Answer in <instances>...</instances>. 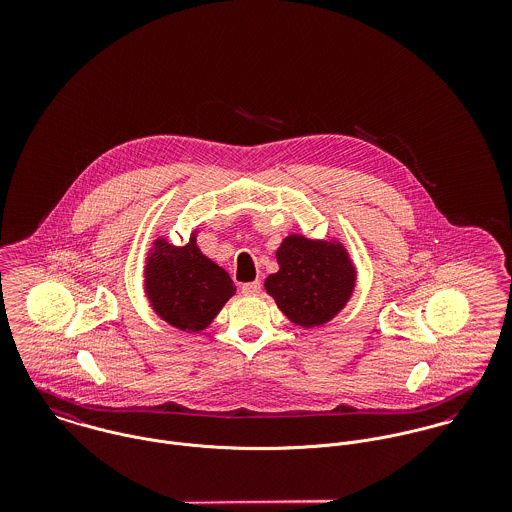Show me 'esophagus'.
Returning <instances> with one entry per match:
<instances>
[{
  "mask_svg": "<svg viewBox=\"0 0 512 512\" xmlns=\"http://www.w3.org/2000/svg\"><path fill=\"white\" fill-rule=\"evenodd\" d=\"M240 290L244 295H258L262 292V284L260 282H250V284H244Z\"/></svg>",
  "mask_w": 512,
  "mask_h": 512,
  "instance_id": "34e87169",
  "label": "esophagus"
}]
</instances>
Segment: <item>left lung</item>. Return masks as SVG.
Instances as JSON below:
<instances>
[{"instance_id":"obj_1","label":"left lung","mask_w":512,"mask_h":512,"mask_svg":"<svg viewBox=\"0 0 512 512\" xmlns=\"http://www.w3.org/2000/svg\"><path fill=\"white\" fill-rule=\"evenodd\" d=\"M276 258L280 272L268 276L264 286L295 325H323L349 301L355 268L339 242L292 234L282 242Z\"/></svg>"}]
</instances>
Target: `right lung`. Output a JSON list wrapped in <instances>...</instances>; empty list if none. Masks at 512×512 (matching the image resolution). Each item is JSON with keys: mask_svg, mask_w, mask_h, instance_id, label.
<instances>
[{"mask_svg": "<svg viewBox=\"0 0 512 512\" xmlns=\"http://www.w3.org/2000/svg\"><path fill=\"white\" fill-rule=\"evenodd\" d=\"M146 292L155 313L181 331L205 329L234 295L230 276L197 248L195 236L185 246L161 238L147 258Z\"/></svg>", "mask_w": 512, "mask_h": 512, "instance_id": "add662e5", "label": "right lung"}]
</instances>
